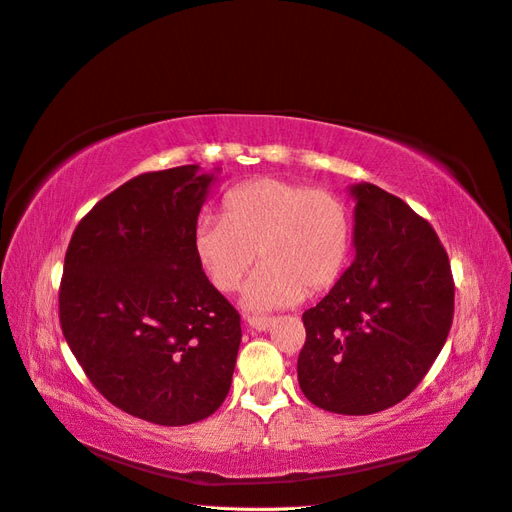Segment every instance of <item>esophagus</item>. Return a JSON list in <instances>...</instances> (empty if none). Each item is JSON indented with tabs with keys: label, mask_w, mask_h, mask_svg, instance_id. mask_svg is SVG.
<instances>
[{
	"label": "esophagus",
	"mask_w": 512,
	"mask_h": 512,
	"mask_svg": "<svg viewBox=\"0 0 512 512\" xmlns=\"http://www.w3.org/2000/svg\"><path fill=\"white\" fill-rule=\"evenodd\" d=\"M247 324H250L252 329L256 331H269L273 324H275V318H267V316H247Z\"/></svg>",
	"instance_id": "obj_1"
}]
</instances>
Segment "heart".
I'll use <instances>...</instances> for the list:
<instances>
[{"instance_id": "1", "label": "heart", "mask_w": 512, "mask_h": 512, "mask_svg": "<svg viewBox=\"0 0 512 512\" xmlns=\"http://www.w3.org/2000/svg\"><path fill=\"white\" fill-rule=\"evenodd\" d=\"M352 247L346 203L329 190L275 177L245 181L222 198V220H200L192 250L220 292L237 290L254 265L243 305L271 312L329 290L342 277Z\"/></svg>"}]
</instances>
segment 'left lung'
<instances>
[{
    "label": "left lung",
    "instance_id": "1",
    "mask_svg": "<svg viewBox=\"0 0 512 512\" xmlns=\"http://www.w3.org/2000/svg\"><path fill=\"white\" fill-rule=\"evenodd\" d=\"M356 258L303 314V395L335 414H374L425 378L453 324L455 284L436 230L374 183L350 188Z\"/></svg>",
    "mask_w": 512,
    "mask_h": 512
}]
</instances>
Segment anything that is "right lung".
<instances>
[{"instance_id": "add662e5", "label": "right lung", "mask_w": 512, "mask_h": 512, "mask_svg": "<svg viewBox=\"0 0 512 512\" xmlns=\"http://www.w3.org/2000/svg\"><path fill=\"white\" fill-rule=\"evenodd\" d=\"M213 175L196 164L145 173L76 226L59 322L91 384L119 410L179 427L230 391L241 318L200 269L192 232Z\"/></svg>"}]
</instances>
